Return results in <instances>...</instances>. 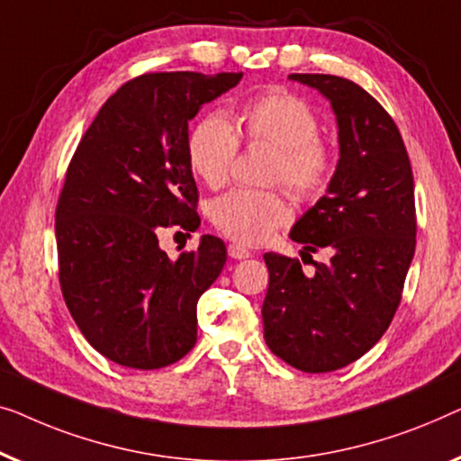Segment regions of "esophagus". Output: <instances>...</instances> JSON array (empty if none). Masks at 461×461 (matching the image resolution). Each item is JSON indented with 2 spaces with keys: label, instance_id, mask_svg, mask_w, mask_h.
I'll return each instance as SVG.
<instances>
[{
  "label": "esophagus",
  "instance_id": "esophagus-1",
  "mask_svg": "<svg viewBox=\"0 0 461 461\" xmlns=\"http://www.w3.org/2000/svg\"><path fill=\"white\" fill-rule=\"evenodd\" d=\"M228 255L231 258H249V257H252V252L249 249H244V246H240V244H230L228 246Z\"/></svg>",
  "mask_w": 461,
  "mask_h": 461
}]
</instances>
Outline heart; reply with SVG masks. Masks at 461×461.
Listing matches in <instances>:
<instances>
[{
  "mask_svg": "<svg viewBox=\"0 0 461 461\" xmlns=\"http://www.w3.org/2000/svg\"><path fill=\"white\" fill-rule=\"evenodd\" d=\"M236 125L249 144L276 148L271 181H282L301 200L326 190L334 173V150L320 138V119L303 98L271 89L240 106ZM185 150L192 173L209 187H219L230 177L240 140L223 114L209 113L190 129ZM209 219L228 238L255 246L267 242L288 221L290 209L277 192L236 187L212 200Z\"/></svg>",
  "mask_w": 461,
  "mask_h": 461,
  "instance_id": "b5f03b06",
  "label": "heart"
}]
</instances>
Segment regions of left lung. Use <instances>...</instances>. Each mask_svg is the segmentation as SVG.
I'll return each instance as SVG.
<instances>
[{
    "mask_svg": "<svg viewBox=\"0 0 461 461\" xmlns=\"http://www.w3.org/2000/svg\"><path fill=\"white\" fill-rule=\"evenodd\" d=\"M330 100L340 158L326 196L294 223L304 252L330 261L303 274L298 258L265 255V342L301 372H334L357 361L391 326L416 250L413 175L391 114L357 83L334 75H290ZM311 257V255H309Z\"/></svg>",
    "mask_w": 461,
    "mask_h": 461,
    "instance_id": "1",
    "label": "left lung"
}]
</instances>
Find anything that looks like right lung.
I'll return each instance as SVG.
<instances>
[{"mask_svg": "<svg viewBox=\"0 0 461 461\" xmlns=\"http://www.w3.org/2000/svg\"><path fill=\"white\" fill-rule=\"evenodd\" d=\"M242 73H148L110 95L77 146L56 206L58 277L81 334L104 357L158 369L196 345V304L225 244L203 236L168 258L163 228L198 230L187 121Z\"/></svg>", "mask_w": 461, "mask_h": 461, "instance_id": "obj_1", "label": "right lung"}]
</instances>
